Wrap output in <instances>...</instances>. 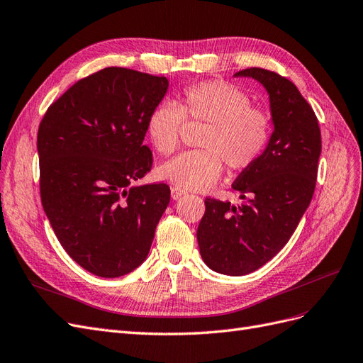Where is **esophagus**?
<instances>
[{"instance_id": "1", "label": "esophagus", "mask_w": 363, "mask_h": 363, "mask_svg": "<svg viewBox=\"0 0 363 363\" xmlns=\"http://www.w3.org/2000/svg\"><path fill=\"white\" fill-rule=\"evenodd\" d=\"M184 194H186V192H184L183 189L177 188V186H174V188H171V196H172V200H179V199H182V196H183Z\"/></svg>"}]
</instances>
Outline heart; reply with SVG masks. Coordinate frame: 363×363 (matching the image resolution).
<instances>
[{
  "label": "heart",
  "mask_w": 363,
  "mask_h": 363,
  "mask_svg": "<svg viewBox=\"0 0 363 363\" xmlns=\"http://www.w3.org/2000/svg\"><path fill=\"white\" fill-rule=\"evenodd\" d=\"M184 118L207 124L199 151H184L159 167V177L186 191H206L219 180L223 162L228 169L252 167L265 152L272 121L267 111L225 82L196 83L182 92L179 103L162 101L147 121L150 142L160 155L179 147Z\"/></svg>",
  "instance_id": "b5f03b06"
}]
</instances>
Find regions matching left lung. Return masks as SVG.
<instances>
[{
  "instance_id": "8db88e82",
  "label": "left lung",
  "mask_w": 363,
  "mask_h": 363,
  "mask_svg": "<svg viewBox=\"0 0 363 363\" xmlns=\"http://www.w3.org/2000/svg\"><path fill=\"white\" fill-rule=\"evenodd\" d=\"M233 77L256 80L267 91L272 133L262 157L232 184L244 201L206 199L196 239L208 268L238 277L265 265L295 232L313 196L321 131L312 107L288 79L260 68Z\"/></svg>"
}]
</instances>
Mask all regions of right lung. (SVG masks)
<instances>
[{"instance_id":"right-lung-1","label":"right lung","mask_w":363,"mask_h":363,"mask_svg":"<svg viewBox=\"0 0 363 363\" xmlns=\"http://www.w3.org/2000/svg\"><path fill=\"white\" fill-rule=\"evenodd\" d=\"M168 87L167 77L106 68L71 86L39 125L43 211L65 251L98 277L144 263L169 204L168 184H138L152 167L147 121Z\"/></svg>"}]
</instances>
